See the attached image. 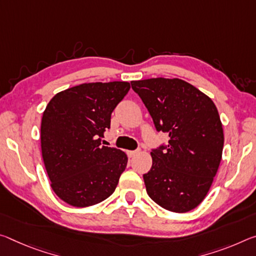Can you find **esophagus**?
Listing matches in <instances>:
<instances>
[{"instance_id":"1","label":"esophagus","mask_w":256,"mask_h":256,"mask_svg":"<svg viewBox=\"0 0 256 256\" xmlns=\"http://www.w3.org/2000/svg\"><path fill=\"white\" fill-rule=\"evenodd\" d=\"M136 154H138V150H128V157H133V156H136Z\"/></svg>"}]
</instances>
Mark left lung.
I'll list each match as a JSON object with an SVG mask.
<instances>
[{
    "mask_svg": "<svg viewBox=\"0 0 256 256\" xmlns=\"http://www.w3.org/2000/svg\"><path fill=\"white\" fill-rule=\"evenodd\" d=\"M157 131L168 146L154 149L146 190L162 208L176 213L196 208L208 194L222 158V123L210 98L180 78L132 80Z\"/></svg>",
    "mask_w": 256,
    "mask_h": 256,
    "instance_id": "obj_1",
    "label": "left lung"
}]
</instances>
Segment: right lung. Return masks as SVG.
Masks as SVG:
<instances>
[{"mask_svg": "<svg viewBox=\"0 0 256 256\" xmlns=\"http://www.w3.org/2000/svg\"><path fill=\"white\" fill-rule=\"evenodd\" d=\"M128 82L84 83L50 100L40 124V148L51 188L75 208L99 204L115 192L128 156L101 146Z\"/></svg>", "mask_w": 256, "mask_h": 256, "instance_id": "add662e5", "label": "right lung"}]
</instances>
